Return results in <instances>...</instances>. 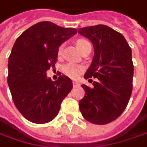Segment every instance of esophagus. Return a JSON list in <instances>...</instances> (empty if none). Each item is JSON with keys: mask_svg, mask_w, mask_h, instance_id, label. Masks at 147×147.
Segmentation results:
<instances>
[{"mask_svg": "<svg viewBox=\"0 0 147 147\" xmlns=\"http://www.w3.org/2000/svg\"><path fill=\"white\" fill-rule=\"evenodd\" d=\"M80 86V83L77 82H73V86L74 87H76V86Z\"/></svg>", "mask_w": 147, "mask_h": 147, "instance_id": "34e87169", "label": "esophagus"}]
</instances>
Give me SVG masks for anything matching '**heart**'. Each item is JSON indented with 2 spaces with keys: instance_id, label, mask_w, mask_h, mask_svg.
I'll use <instances>...</instances> for the list:
<instances>
[{
  "instance_id": "b5f03b06",
  "label": "heart",
  "mask_w": 147,
  "mask_h": 147,
  "mask_svg": "<svg viewBox=\"0 0 147 147\" xmlns=\"http://www.w3.org/2000/svg\"><path fill=\"white\" fill-rule=\"evenodd\" d=\"M88 45H91L90 42L88 40L85 39H79L76 41V46L77 47L79 48V50L83 52L84 50L86 48V47ZM63 47H64V45H61L59 48H58V56H61L63 53ZM85 70V66L81 64H76V63H71V62H69V63H66L65 65L62 66V71L63 73L65 74V76H67L68 77L70 78H72V79H76L79 77V76Z\"/></svg>"
}]
</instances>
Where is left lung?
Listing matches in <instances>:
<instances>
[{"label":"left lung","instance_id":"obj_1","mask_svg":"<svg viewBox=\"0 0 147 147\" xmlns=\"http://www.w3.org/2000/svg\"><path fill=\"white\" fill-rule=\"evenodd\" d=\"M78 33L91 40L95 51L84 77L96 78L93 88L82 85L85 96L79 101L80 111L89 122L105 125L121 115L131 97V49L121 33L105 25L80 28Z\"/></svg>","mask_w":147,"mask_h":147}]
</instances>
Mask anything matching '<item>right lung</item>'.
<instances>
[{"label":"right lung","mask_w":147,"mask_h":147,"mask_svg":"<svg viewBox=\"0 0 147 147\" xmlns=\"http://www.w3.org/2000/svg\"><path fill=\"white\" fill-rule=\"evenodd\" d=\"M76 33L75 28L41 22L25 30L14 44L7 82L16 107L33 123L52 121L72 89L69 77L60 76L53 82L47 78V71L55 67L59 47Z\"/></svg>","instance_id":"obj_1"}]
</instances>
